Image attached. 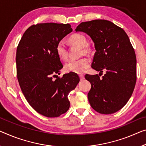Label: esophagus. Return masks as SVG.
<instances>
[{"label": "esophagus", "instance_id": "esophagus-1", "mask_svg": "<svg viewBox=\"0 0 146 146\" xmlns=\"http://www.w3.org/2000/svg\"><path fill=\"white\" fill-rule=\"evenodd\" d=\"M79 76H80V80H84L85 79L84 76L83 75V74H80V75H79Z\"/></svg>", "mask_w": 146, "mask_h": 146}]
</instances>
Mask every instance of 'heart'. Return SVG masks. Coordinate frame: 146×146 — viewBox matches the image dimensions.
<instances>
[{"mask_svg":"<svg viewBox=\"0 0 146 146\" xmlns=\"http://www.w3.org/2000/svg\"><path fill=\"white\" fill-rule=\"evenodd\" d=\"M70 41L72 43L77 45L82 48V53H87L90 51V48L87 45V40L84 35L80 33H75L70 36ZM56 52L57 55L62 60H66L68 57V51L64 41L59 42L56 46ZM90 65V61L86 57L78 59H72L68 60L64 65V70L67 72H74L82 74L84 72Z\"/></svg>","mask_w":146,"mask_h":146,"instance_id":"b5f03b06","label":"heart"}]
</instances>
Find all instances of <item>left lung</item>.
<instances>
[{
  "label": "left lung",
  "mask_w": 146,
  "mask_h": 146,
  "mask_svg": "<svg viewBox=\"0 0 146 146\" xmlns=\"http://www.w3.org/2000/svg\"><path fill=\"white\" fill-rule=\"evenodd\" d=\"M76 31L86 33L95 44L91 67L99 75L86 74L91 84L88 100L98 113L111 114L127 104L136 82V58L129 38L122 28L104 19L82 22ZM103 70L106 74L100 78Z\"/></svg>",
  "instance_id": "obj_1"
}]
</instances>
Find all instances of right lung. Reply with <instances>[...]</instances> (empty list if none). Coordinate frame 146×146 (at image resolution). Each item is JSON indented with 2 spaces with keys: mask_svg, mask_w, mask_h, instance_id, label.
Masks as SVG:
<instances>
[{
  "mask_svg": "<svg viewBox=\"0 0 146 146\" xmlns=\"http://www.w3.org/2000/svg\"><path fill=\"white\" fill-rule=\"evenodd\" d=\"M72 31L68 23L33 25L17 46L15 60L21 91L33 108L46 117H57L66 113L70 107L68 94L80 82L76 73L57 76L63 65L56 46Z\"/></svg>",
  "mask_w": 146,
  "mask_h": 146,
  "instance_id": "obj_1",
  "label": "right lung"
}]
</instances>
